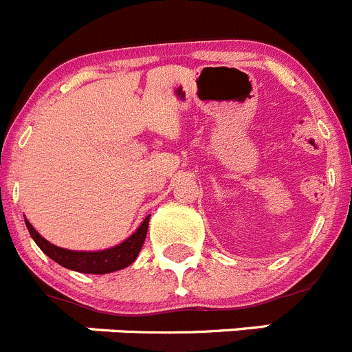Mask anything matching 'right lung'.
I'll use <instances>...</instances> for the list:
<instances>
[{"mask_svg":"<svg viewBox=\"0 0 352 352\" xmlns=\"http://www.w3.org/2000/svg\"><path fill=\"white\" fill-rule=\"evenodd\" d=\"M148 217H145L144 223L138 226V230L124 240L119 245L107 249V251H96V252H82V251H68V249H61V247L54 245V243L47 242L36 230L30 224L26 219V226L30 235L36 242V245L54 259L59 263L61 267L69 268V270L80 272V274H110V272L121 270V268L129 267L135 259H137L138 252H140L142 245L145 242V235H147L148 228Z\"/></svg>","mask_w":352,"mask_h":352,"instance_id":"obj_1","label":"right lung"}]
</instances>
